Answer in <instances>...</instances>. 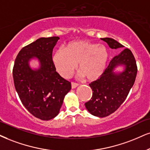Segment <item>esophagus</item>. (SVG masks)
I'll use <instances>...</instances> for the list:
<instances>
[{
	"label": "esophagus",
	"instance_id": "obj_1",
	"mask_svg": "<svg viewBox=\"0 0 150 150\" xmlns=\"http://www.w3.org/2000/svg\"><path fill=\"white\" fill-rule=\"evenodd\" d=\"M79 86V84L78 83H74V82H71V88H76L77 86Z\"/></svg>",
	"mask_w": 150,
	"mask_h": 150
}]
</instances>
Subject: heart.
Segmentation results:
<instances>
[{
	"label": "heart",
	"instance_id": "b5f03b06",
	"mask_svg": "<svg viewBox=\"0 0 150 150\" xmlns=\"http://www.w3.org/2000/svg\"><path fill=\"white\" fill-rule=\"evenodd\" d=\"M109 59L107 48L87 40L67 44L53 55V61L59 74L69 78L79 64V71L89 81L99 79L106 69Z\"/></svg>",
	"mask_w": 150,
	"mask_h": 150
}]
</instances>
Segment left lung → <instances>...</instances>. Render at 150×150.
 Masks as SVG:
<instances>
[{
	"mask_svg": "<svg viewBox=\"0 0 150 150\" xmlns=\"http://www.w3.org/2000/svg\"><path fill=\"white\" fill-rule=\"evenodd\" d=\"M111 49H119L123 45L112 38H101ZM118 66H124V71L116 73ZM137 65L132 51L125 49L115 56L105 69L103 75L89 84L92 90L91 99L85 103L87 110L93 115L106 117L115 111L125 101L134 86L137 74Z\"/></svg>",
	"mask_w": 150,
	"mask_h": 150,
	"instance_id": "1",
	"label": "left lung"
}]
</instances>
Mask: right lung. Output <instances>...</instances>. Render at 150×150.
<instances>
[{"instance_id":"obj_1","label":"right lung","mask_w":150,"mask_h":150,"mask_svg":"<svg viewBox=\"0 0 150 150\" xmlns=\"http://www.w3.org/2000/svg\"><path fill=\"white\" fill-rule=\"evenodd\" d=\"M59 39L41 38L22 48L13 67L14 87L22 103L33 116L42 120L58 115L71 88V83L56 71L52 59L53 49ZM34 57L40 62L39 69L33 70L29 65V61Z\"/></svg>"}]
</instances>
